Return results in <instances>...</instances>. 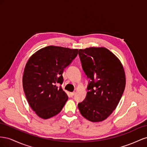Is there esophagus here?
Listing matches in <instances>:
<instances>
[{
	"label": "esophagus",
	"instance_id": "1",
	"mask_svg": "<svg viewBox=\"0 0 147 147\" xmlns=\"http://www.w3.org/2000/svg\"><path fill=\"white\" fill-rule=\"evenodd\" d=\"M70 96L71 97H73V96H74V94H75V92H70Z\"/></svg>",
	"mask_w": 147,
	"mask_h": 147
}]
</instances>
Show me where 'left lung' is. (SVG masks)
I'll use <instances>...</instances> for the list:
<instances>
[{
	"label": "left lung",
	"instance_id": "8db88e82",
	"mask_svg": "<svg viewBox=\"0 0 147 147\" xmlns=\"http://www.w3.org/2000/svg\"><path fill=\"white\" fill-rule=\"evenodd\" d=\"M79 55L90 82L86 97L78 103V108L84 118L91 122H100L115 110L123 94V66L115 54L105 47L79 49Z\"/></svg>",
	"mask_w": 147,
	"mask_h": 147
}]
</instances>
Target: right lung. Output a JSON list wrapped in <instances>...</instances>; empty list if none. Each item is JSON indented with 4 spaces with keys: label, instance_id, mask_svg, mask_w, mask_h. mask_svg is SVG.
Segmentation results:
<instances>
[{
    "label": "right lung",
    "instance_id": "add662e5",
    "mask_svg": "<svg viewBox=\"0 0 147 147\" xmlns=\"http://www.w3.org/2000/svg\"><path fill=\"white\" fill-rule=\"evenodd\" d=\"M78 53V49L50 45L29 58L23 73V87L29 105L40 118H52L63 108L68 97L57 84H62L64 69Z\"/></svg>",
    "mask_w": 147,
    "mask_h": 147
}]
</instances>
